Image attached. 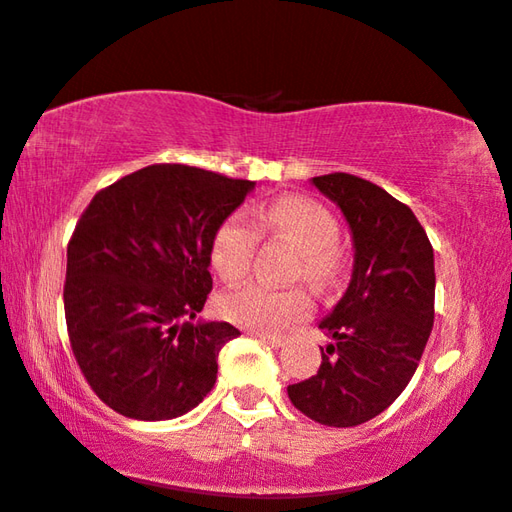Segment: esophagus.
Returning a JSON list of instances; mask_svg holds the SVG:
<instances>
[{"label": "esophagus", "instance_id": "esophagus-1", "mask_svg": "<svg viewBox=\"0 0 512 512\" xmlns=\"http://www.w3.org/2000/svg\"><path fill=\"white\" fill-rule=\"evenodd\" d=\"M250 335H253V337H259V339H262L264 344H269L271 348H280V346H285V339H282V337H275V335H269V332L250 330Z\"/></svg>", "mask_w": 512, "mask_h": 512}]
</instances>
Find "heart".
<instances>
[{
  "instance_id": "heart-1",
  "label": "heart",
  "mask_w": 512,
  "mask_h": 512,
  "mask_svg": "<svg viewBox=\"0 0 512 512\" xmlns=\"http://www.w3.org/2000/svg\"><path fill=\"white\" fill-rule=\"evenodd\" d=\"M253 218L255 225L243 212H232L216 225L209 243V262L218 278L230 285L246 278L259 234L291 243L298 250L294 275L305 278L314 289H328L339 278V225L319 202L303 196H282L257 209ZM312 307V298L303 287L246 285L227 291L218 300V310L227 321L259 332L287 330L310 316Z\"/></svg>"
}]
</instances>
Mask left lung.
Returning a JSON list of instances; mask_svg holds the SVG:
<instances>
[{
  "label": "left lung",
  "mask_w": 512,
  "mask_h": 512,
  "mask_svg": "<svg viewBox=\"0 0 512 512\" xmlns=\"http://www.w3.org/2000/svg\"><path fill=\"white\" fill-rule=\"evenodd\" d=\"M312 184L342 209L355 262L346 294L319 323L332 339L319 371L287 394L305 417L348 428L378 417L415 376L435 319L433 246L412 209L373 182L330 173Z\"/></svg>",
  "instance_id": "8db88e82"
}]
</instances>
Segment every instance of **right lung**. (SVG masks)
Segmentation results:
<instances>
[{
    "mask_svg": "<svg viewBox=\"0 0 512 512\" xmlns=\"http://www.w3.org/2000/svg\"><path fill=\"white\" fill-rule=\"evenodd\" d=\"M255 182L154 164L97 191L68 243L66 323L93 392L129 419H175L212 392L241 332L193 321L212 291L209 243Z\"/></svg>",
    "mask_w": 512,
    "mask_h": 512,
    "instance_id": "obj_1",
    "label": "right lung"
}]
</instances>
